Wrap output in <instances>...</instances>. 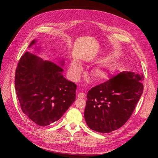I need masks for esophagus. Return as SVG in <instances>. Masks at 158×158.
Returning <instances> with one entry per match:
<instances>
[{
	"instance_id": "1",
	"label": "esophagus",
	"mask_w": 158,
	"mask_h": 158,
	"mask_svg": "<svg viewBox=\"0 0 158 158\" xmlns=\"http://www.w3.org/2000/svg\"><path fill=\"white\" fill-rule=\"evenodd\" d=\"M78 97L80 98H85V94L84 93H79L78 94Z\"/></svg>"
}]
</instances>
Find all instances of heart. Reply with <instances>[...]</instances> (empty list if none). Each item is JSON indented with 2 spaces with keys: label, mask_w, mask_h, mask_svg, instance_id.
<instances>
[{
  "label": "heart",
  "mask_w": 158,
  "mask_h": 158,
  "mask_svg": "<svg viewBox=\"0 0 158 158\" xmlns=\"http://www.w3.org/2000/svg\"><path fill=\"white\" fill-rule=\"evenodd\" d=\"M82 71V66L81 64L73 62L70 64L69 67V75L73 81H77L81 76ZM111 71L108 69L97 68L94 70L93 76L94 79L98 81H104L109 78Z\"/></svg>",
  "instance_id": "1"
}]
</instances>
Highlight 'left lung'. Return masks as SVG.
Listing matches in <instances>:
<instances>
[{
	"label": "left lung",
	"instance_id": "obj_1",
	"mask_svg": "<svg viewBox=\"0 0 158 158\" xmlns=\"http://www.w3.org/2000/svg\"><path fill=\"white\" fill-rule=\"evenodd\" d=\"M143 75L122 72L89 89L85 118L92 130L107 133L123 126L143 91Z\"/></svg>",
	"mask_w": 158,
	"mask_h": 158
}]
</instances>
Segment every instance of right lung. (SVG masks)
<instances>
[{"mask_svg":"<svg viewBox=\"0 0 158 158\" xmlns=\"http://www.w3.org/2000/svg\"><path fill=\"white\" fill-rule=\"evenodd\" d=\"M35 43L33 40L29 47ZM61 66L28 52L16 66L15 84L23 113L40 126L59 120L76 100V85L63 77Z\"/></svg>","mask_w":158,"mask_h":158,"instance_id":"obj_1","label":"right lung"}]
</instances>
